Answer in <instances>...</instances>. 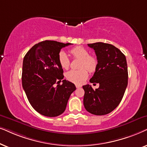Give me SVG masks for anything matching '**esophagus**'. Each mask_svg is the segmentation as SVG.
Wrapping results in <instances>:
<instances>
[{
	"label": "esophagus",
	"instance_id": "34e87169",
	"mask_svg": "<svg viewBox=\"0 0 147 147\" xmlns=\"http://www.w3.org/2000/svg\"><path fill=\"white\" fill-rule=\"evenodd\" d=\"M81 87V85H76V87L77 88H80Z\"/></svg>",
	"mask_w": 147,
	"mask_h": 147
}]
</instances>
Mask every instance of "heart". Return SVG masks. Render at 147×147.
I'll use <instances>...</instances> for the list:
<instances>
[{
    "label": "heart",
    "mask_w": 147,
    "mask_h": 147,
    "mask_svg": "<svg viewBox=\"0 0 147 147\" xmlns=\"http://www.w3.org/2000/svg\"><path fill=\"white\" fill-rule=\"evenodd\" d=\"M70 54L75 58L81 59L79 67L80 69L70 70L66 73L65 77L68 81L75 84H82L88 77V70L93 73L95 72L98 65L96 57L90 55L89 51L82 46H76L70 50ZM58 62L64 69H67L70 66V59L65 52L61 51L58 54Z\"/></svg>",
    "instance_id": "1"
}]
</instances>
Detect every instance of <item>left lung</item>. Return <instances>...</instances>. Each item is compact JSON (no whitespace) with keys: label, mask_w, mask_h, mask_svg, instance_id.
<instances>
[{"label":"left lung","mask_w":147,"mask_h":147,"mask_svg":"<svg viewBox=\"0 0 147 147\" xmlns=\"http://www.w3.org/2000/svg\"><path fill=\"white\" fill-rule=\"evenodd\" d=\"M95 50L97 68L91 79L99 84L93 90L91 85L83 86V104L87 111L103 116L116 109L122 101L128 85V67L126 56L113 45L103 42L87 44Z\"/></svg>","instance_id":"left-lung-1"}]
</instances>
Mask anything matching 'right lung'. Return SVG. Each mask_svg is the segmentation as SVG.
Returning a JSON list of instances; mask_svg holds the SVG:
<instances>
[{
	"label": "right lung",
	"instance_id": "obj_1",
	"mask_svg": "<svg viewBox=\"0 0 147 147\" xmlns=\"http://www.w3.org/2000/svg\"><path fill=\"white\" fill-rule=\"evenodd\" d=\"M72 44L46 40L34 45L23 62L22 85L35 110L43 116L56 117L65 111L68 99L76 87L63 79V69L58 62L62 48Z\"/></svg>",
	"mask_w": 147,
	"mask_h": 147
}]
</instances>
